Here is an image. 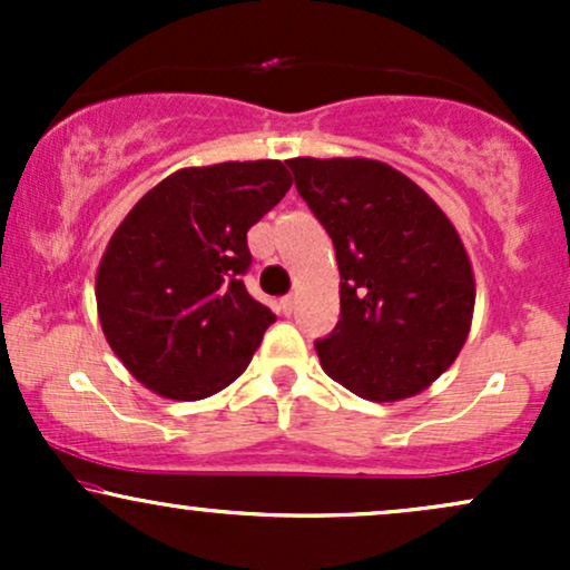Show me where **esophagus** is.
Instances as JSON below:
<instances>
[{
    "label": "esophagus",
    "instance_id": "34e87169",
    "mask_svg": "<svg viewBox=\"0 0 570 570\" xmlns=\"http://www.w3.org/2000/svg\"><path fill=\"white\" fill-rule=\"evenodd\" d=\"M294 303H297V299H294L292 294H286V297H281V303H278L281 313H284V316H292V311H294Z\"/></svg>",
    "mask_w": 570,
    "mask_h": 570
}]
</instances>
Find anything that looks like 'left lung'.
Instances as JSON below:
<instances>
[{
	"label": "left lung",
	"instance_id": "obj_1",
	"mask_svg": "<svg viewBox=\"0 0 570 570\" xmlns=\"http://www.w3.org/2000/svg\"><path fill=\"white\" fill-rule=\"evenodd\" d=\"M294 185L335 244L340 322L316 353L370 402L426 391L472 330L474 273L448 214L410 176L370 158H292Z\"/></svg>",
	"mask_w": 570,
	"mask_h": 570
}]
</instances>
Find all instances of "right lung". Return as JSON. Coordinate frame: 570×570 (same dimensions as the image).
I'll use <instances>...</instances> for the list:
<instances>
[{
	"label": "right lung",
	"instance_id": "add662e5",
	"mask_svg": "<svg viewBox=\"0 0 570 570\" xmlns=\"http://www.w3.org/2000/svg\"><path fill=\"white\" fill-rule=\"evenodd\" d=\"M281 160L179 168L109 238L96 273L104 337L144 389L198 402L252 362L271 307L246 292V233L289 193Z\"/></svg>",
	"mask_w": 570,
	"mask_h": 570
}]
</instances>
